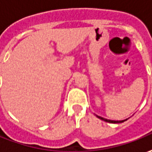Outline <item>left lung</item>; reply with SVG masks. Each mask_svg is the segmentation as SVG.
Returning a JSON list of instances; mask_svg holds the SVG:
<instances>
[{
    "mask_svg": "<svg viewBox=\"0 0 152 152\" xmlns=\"http://www.w3.org/2000/svg\"><path fill=\"white\" fill-rule=\"evenodd\" d=\"M97 117L98 118H100V119H102L103 121H105V122H108V123H112V124H115V123H123L124 121H126L127 119H124V120H119V121H114V120H110V119H107V118H102V117H100V116H97Z\"/></svg>",
    "mask_w": 152,
    "mask_h": 152,
    "instance_id": "8db88e82",
    "label": "left lung"
}]
</instances>
